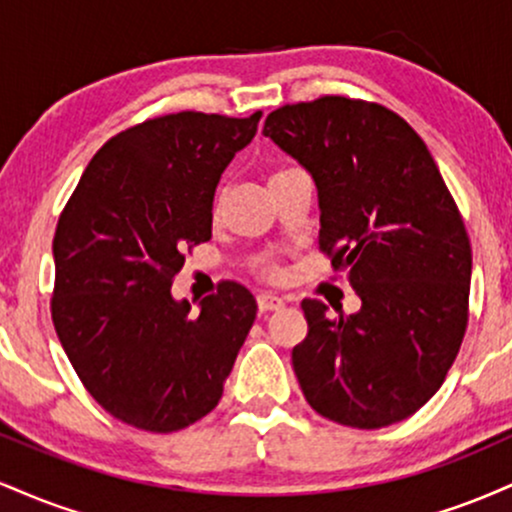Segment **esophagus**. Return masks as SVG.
Returning <instances> with one entry per match:
<instances>
[{
	"label": "esophagus",
	"instance_id": "esophagus-1",
	"mask_svg": "<svg viewBox=\"0 0 512 512\" xmlns=\"http://www.w3.org/2000/svg\"><path fill=\"white\" fill-rule=\"evenodd\" d=\"M257 308H260L262 313H267V310H281L284 308V298L274 296V293H260V296H257Z\"/></svg>",
	"mask_w": 512,
	"mask_h": 512
}]
</instances>
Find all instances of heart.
<instances>
[{"mask_svg": "<svg viewBox=\"0 0 512 512\" xmlns=\"http://www.w3.org/2000/svg\"><path fill=\"white\" fill-rule=\"evenodd\" d=\"M286 170H291V168H286ZM286 170H279V173H274L272 178H276V175H281V173H286ZM221 199H223V195L219 192V195L214 197V204H211V211H214V214H219ZM264 274H267V276H276V267H274V264H269V267H264Z\"/></svg>", "mask_w": 512, "mask_h": 512, "instance_id": "b5f03b06", "label": "heart"}]
</instances>
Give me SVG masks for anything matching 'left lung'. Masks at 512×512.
I'll return each mask as SVG.
<instances>
[{"label": "left lung", "mask_w": 512, "mask_h": 512, "mask_svg": "<svg viewBox=\"0 0 512 512\" xmlns=\"http://www.w3.org/2000/svg\"><path fill=\"white\" fill-rule=\"evenodd\" d=\"M313 175L320 250L361 298L354 315L301 303L293 370L308 404L385 428L438 392L467 332L472 248L419 134L385 105L344 96L281 105L262 129Z\"/></svg>", "instance_id": "1"}]
</instances>
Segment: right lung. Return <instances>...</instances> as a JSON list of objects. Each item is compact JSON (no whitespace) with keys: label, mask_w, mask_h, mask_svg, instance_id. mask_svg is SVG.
I'll list each match as a JSON object with an SVG mask.
<instances>
[{"label":"right lung","mask_w":512,"mask_h":512,"mask_svg":"<svg viewBox=\"0 0 512 512\" xmlns=\"http://www.w3.org/2000/svg\"><path fill=\"white\" fill-rule=\"evenodd\" d=\"M260 117L139 122L98 149L62 209L52 322L88 395L122 424L173 433L219 404L255 298L223 281L190 315L170 286L185 250L211 238L216 185Z\"/></svg>","instance_id":"obj_1"}]
</instances>
